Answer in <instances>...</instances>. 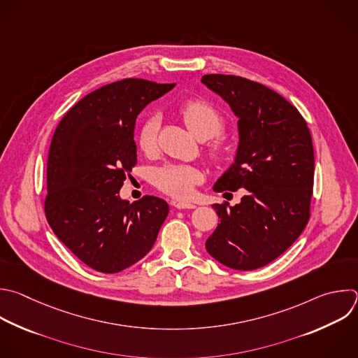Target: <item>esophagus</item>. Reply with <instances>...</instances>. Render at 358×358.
Wrapping results in <instances>:
<instances>
[{
  "label": "esophagus",
  "instance_id": "34e87169",
  "mask_svg": "<svg viewBox=\"0 0 358 358\" xmlns=\"http://www.w3.org/2000/svg\"><path fill=\"white\" fill-rule=\"evenodd\" d=\"M173 205L177 208V209H194L195 205L191 203V202H184V201H174Z\"/></svg>",
  "mask_w": 358,
  "mask_h": 358
}]
</instances>
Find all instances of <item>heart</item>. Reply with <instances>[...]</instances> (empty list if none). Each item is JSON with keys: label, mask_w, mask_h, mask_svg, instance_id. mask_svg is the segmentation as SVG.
<instances>
[{"label": "heart", "mask_w": 358, "mask_h": 358, "mask_svg": "<svg viewBox=\"0 0 358 358\" xmlns=\"http://www.w3.org/2000/svg\"><path fill=\"white\" fill-rule=\"evenodd\" d=\"M178 113L188 131L199 141H206L216 136L224 127V117L220 110L203 98H191L180 105ZM159 131L157 115H149L136 134V142L142 152L150 153L156 146ZM227 153V145L223 139L216 138L208 146V155L212 160L220 162ZM202 174L192 166H166L155 176L156 187L174 198H188L194 187L199 184Z\"/></svg>", "instance_id": "obj_1"}]
</instances>
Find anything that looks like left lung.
Here are the masks:
<instances>
[{
    "label": "left lung",
    "mask_w": 358,
    "mask_h": 358,
    "mask_svg": "<svg viewBox=\"0 0 358 358\" xmlns=\"http://www.w3.org/2000/svg\"><path fill=\"white\" fill-rule=\"evenodd\" d=\"M201 81L239 117L234 163L213 191L245 188L241 203L212 205L220 223L205 248L226 267L256 270L281 256L309 220L312 136L298 109L260 83L224 74H206Z\"/></svg>",
    "instance_id": "1"
}]
</instances>
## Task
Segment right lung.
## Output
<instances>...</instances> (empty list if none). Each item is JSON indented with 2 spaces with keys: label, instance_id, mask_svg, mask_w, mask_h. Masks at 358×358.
Segmentation results:
<instances>
[{
  "label": "right lung",
  "instance_id": "add662e5",
  "mask_svg": "<svg viewBox=\"0 0 358 358\" xmlns=\"http://www.w3.org/2000/svg\"><path fill=\"white\" fill-rule=\"evenodd\" d=\"M143 78L103 85L60 121L48 157L46 219L62 243L95 271H122L153 248L169 203L145 195L129 203L119 189L136 166V117L174 88Z\"/></svg>",
  "mask_w": 358,
  "mask_h": 358
}]
</instances>
